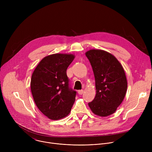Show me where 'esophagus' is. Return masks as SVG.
Instances as JSON below:
<instances>
[{
    "label": "esophagus",
    "instance_id": "esophagus-1",
    "mask_svg": "<svg viewBox=\"0 0 152 152\" xmlns=\"http://www.w3.org/2000/svg\"><path fill=\"white\" fill-rule=\"evenodd\" d=\"M84 93V91L83 90H79L78 91V94H79V95H82V94H83V93Z\"/></svg>",
    "mask_w": 152,
    "mask_h": 152
}]
</instances>
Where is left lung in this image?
<instances>
[{
	"label": "left lung",
	"mask_w": 152,
	"mask_h": 152,
	"mask_svg": "<svg viewBox=\"0 0 152 152\" xmlns=\"http://www.w3.org/2000/svg\"><path fill=\"white\" fill-rule=\"evenodd\" d=\"M94 72L96 94L88 103L91 111L100 117L114 114L122 103L127 88L124 70L111 53L100 49L85 53Z\"/></svg>",
	"instance_id": "left-lung-1"
}]
</instances>
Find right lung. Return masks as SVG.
I'll return each instance as SVG.
<instances>
[{
    "mask_svg": "<svg viewBox=\"0 0 152 152\" xmlns=\"http://www.w3.org/2000/svg\"><path fill=\"white\" fill-rule=\"evenodd\" d=\"M73 54L55 53L43 58L34 70L31 89L39 110L49 119L67 117L75 101L76 91L69 87L67 69Z\"/></svg>",
    "mask_w": 152,
    "mask_h": 152,
    "instance_id": "right-lung-1",
    "label": "right lung"
}]
</instances>
